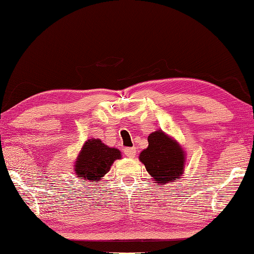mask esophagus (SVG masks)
Instances as JSON below:
<instances>
[{"mask_svg":"<svg viewBox=\"0 0 254 254\" xmlns=\"http://www.w3.org/2000/svg\"><path fill=\"white\" fill-rule=\"evenodd\" d=\"M124 154H126L127 158H134L136 154V149L135 147H126V149H124Z\"/></svg>","mask_w":254,"mask_h":254,"instance_id":"obj_1","label":"esophagus"}]
</instances>
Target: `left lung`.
<instances>
[{"instance_id": "8db88e82", "label": "left lung", "mask_w": 254, "mask_h": 254, "mask_svg": "<svg viewBox=\"0 0 254 254\" xmlns=\"http://www.w3.org/2000/svg\"><path fill=\"white\" fill-rule=\"evenodd\" d=\"M146 149L143 150L139 160L152 179L158 184L175 182L184 173L186 152L180 143L162 130H156L147 136Z\"/></svg>"}]
</instances>
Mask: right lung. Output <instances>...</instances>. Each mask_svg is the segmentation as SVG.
Listing matches in <instances>:
<instances>
[{
    "label": "right lung",
    "instance_id": "1",
    "mask_svg": "<svg viewBox=\"0 0 254 254\" xmlns=\"http://www.w3.org/2000/svg\"><path fill=\"white\" fill-rule=\"evenodd\" d=\"M121 151L105 145L99 139H89L82 145L74 162L75 175L89 182L100 181L115 160L121 159Z\"/></svg>",
    "mask_w": 254,
    "mask_h": 254
}]
</instances>
